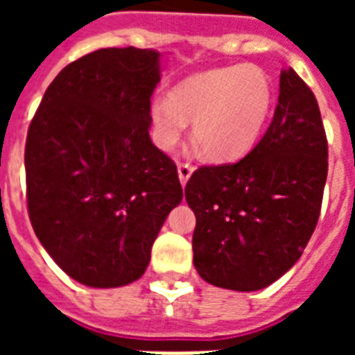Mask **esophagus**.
<instances>
[{
	"label": "esophagus",
	"mask_w": 355,
	"mask_h": 355,
	"mask_svg": "<svg viewBox=\"0 0 355 355\" xmlns=\"http://www.w3.org/2000/svg\"><path fill=\"white\" fill-rule=\"evenodd\" d=\"M191 173H193V166H189V164H178V178H180L182 186H186V182L191 177Z\"/></svg>",
	"instance_id": "esophagus-1"
}]
</instances>
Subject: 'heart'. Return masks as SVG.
<instances>
[{"mask_svg": "<svg viewBox=\"0 0 355 355\" xmlns=\"http://www.w3.org/2000/svg\"><path fill=\"white\" fill-rule=\"evenodd\" d=\"M275 99V83L256 64L210 69L182 80L171 96L150 99V136L160 149H171L193 119V138L211 160H236L258 144Z\"/></svg>", "mask_w": 355, "mask_h": 355, "instance_id": "heart-1", "label": "heart"}]
</instances>
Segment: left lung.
<instances>
[{"label": "left lung", "instance_id": "left-lung-1", "mask_svg": "<svg viewBox=\"0 0 355 355\" xmlns=\"http://www.w3.org/2000/svg\"><path fill=\"white\" fill-rule=\"evenodd\" d=\"M326 175L317 99L295 69H282L278 105L258 145L239 162L199 167L186 184L200 278L258 291L286 275L317 227Z\"/></svg>", "mask_w": 355, "mask_h": 355}]
</instances>
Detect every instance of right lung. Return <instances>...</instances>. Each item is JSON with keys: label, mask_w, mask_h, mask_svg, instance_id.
I'll use <instances>...</instances> for the list:
<instances>
[{"label": "right lung", "mask_w": 355, "mask_h": 355, "mask_svg": "<svg viewBox=\"0 0 355 355\" xmlns=\"http://www.w3.org/2000/svg\"><path fill=\"white\" fill-rule=\"evenodd\" d=\"M160 53L108 47L47 86L25 144L27 210L55 263L90 287L138 280L182 200L175 162L149 136Z\"/></svg>", "instance_id": "right-lung-1"}]
</instances>
